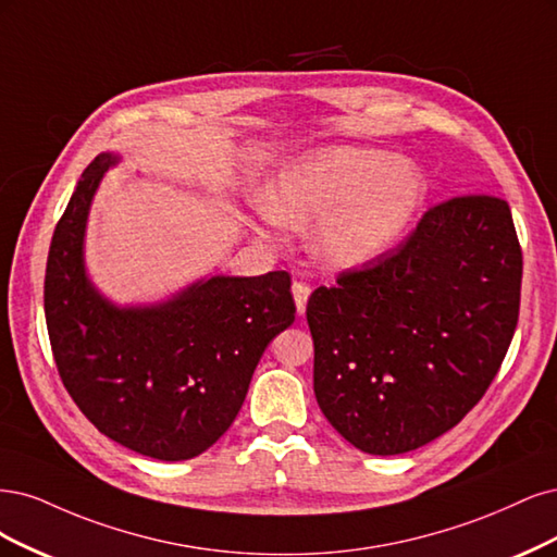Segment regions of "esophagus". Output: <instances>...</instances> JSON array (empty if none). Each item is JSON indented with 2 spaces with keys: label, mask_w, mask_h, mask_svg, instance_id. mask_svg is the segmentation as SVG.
<instances>
[{
  "label": "esophagus",
  "mask_w": 557,
  "mask_h": 557,
  "mask_svg": "<svg viewBox=\"0 0 557 557\" xmlns=\"http://www.w3.org/2000/svg\"><path fill=\"white\" fill-rule=\"evenodd\" d=\"M310 284H305V282H294L292 284V294H294V300H296V310H298V314H302L305 312V305H308V298H310Z\"/></svg>",
  "instance_id": "obj_1"
}]
</instances>
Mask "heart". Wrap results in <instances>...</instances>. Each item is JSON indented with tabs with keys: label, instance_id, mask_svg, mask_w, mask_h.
<instances>
[{
	"label": "heart",
	"instance_id": "1",
	"mask_svg": "<svg viewBox=\"0 0 557 557\" xmlns=\"http://www.w3.org/2000/svg\"><path fill=\"white\" fill-rule=\"evenodd\" d=\"M425 196L423 175L372 148H329L277 177L268 224H319L317 255L331 265H358L398 238Z\"/></svg>",
	"mask_w": 557,
	"mask_h": 557
}]
</instances>
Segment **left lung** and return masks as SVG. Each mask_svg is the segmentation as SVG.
<instances>
[{
    "label": "left lung",
    "instance_id": "obj_1",
    "mask_svg": "<svg viewBox=\"0 0 557 557\" xmlns=\"http://www.w3.org/2000/svg\"><path fill=\"white\" fill-rule=\"evenodd\" d=\"M520 280L509 203L465 194L428 208L396 252L319 286L305 314L329 423L372 456L458 425L505 361Z\"/></svg>",
    "mask_w": 557,
    "mask_h": 557
}]
</instances>
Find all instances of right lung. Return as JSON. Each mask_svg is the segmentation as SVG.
Masks as SVG:
<instances>
[{
	"label": "right lung",
	"instance_id": "1",
	"mask_svg": "<svg viewBox=\"0 0 557 557\" xmlns=\"http://www.w3.org/2000/svg\"><path fill=\"white\" fill-rule=\"evenodd\" d=\"M117 157L83 171L52 233L44 305L69 396L99 433L157 460H189L218 442L268 343L296 317L292 275L212 277L152 308H115L83 265L87 210Z\"/></svg>",
	"mask_w": 557,
	"mask_h": 557
}]
</instances>
